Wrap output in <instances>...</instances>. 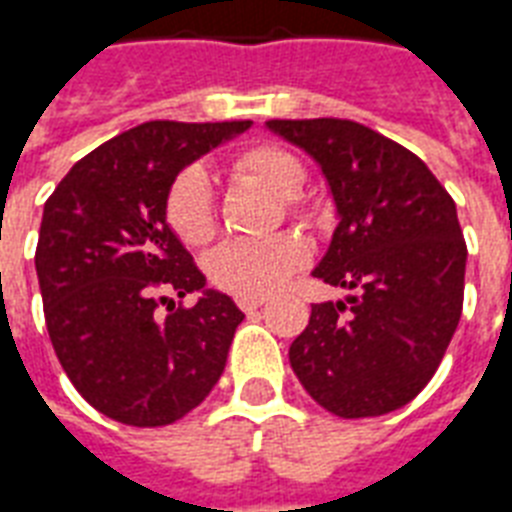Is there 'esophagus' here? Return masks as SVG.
Listing matches in <instances>:
<instances>
[{
	"mask_svg": "<svg viewBox=\"0 0 512 512\" xmlns=\"http://www.w3.org/2000/svg\"><path fill=\"white\" fill-rule=\"evenodd\" d=\"M261 304H264V299H237V307L243 312H248V315L259 310Z\"/></svg>",
	"mask_w": 512,
	"mask_h": 512,
	"instance_id": "34e87169",
	"label": "esophagus"
}]
</instances>
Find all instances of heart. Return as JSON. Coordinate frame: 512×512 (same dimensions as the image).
Wrapping results in <instances>:
<instances>
[{
	"label": "heart",
	"mask_w": 512,
	"mask_h": 512,
	"mask_svg": "<svg viewBox=\"0 0 512 512\" xmlns=\"http://www.w3.org/2000/svg\"><path fill=\"white\" fill-rule=\"evenodd\" d=\"M232 168L272 189L288 200L293 213H301L299 194L307 184V168L296 154L275 144L245 146L232 157ZM165 221L170 232L189 248L205 245L216 235V205L208 173L189 165L170 184L165 197ZM307 261V245L293 235L267 240H227L208 259L211 280L221 291L240 299H261L299 272Z\"/></svg>",
	"instance_id": "heart-1"
}]
</instances>
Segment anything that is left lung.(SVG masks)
Returning <instances> with one entry per match:
<instances>
[{
	"instance_id": "8db88e82",
	"label": "left lung",
	"mask_w": 512,
	"mask_h": 512,
	"mask_svg": "<svg viewBox=\"0 0 512 512\" xmlns=\"http://www.w3.org/2000/svg\"><path fill=\"white\" fill-rule=\"evenodd\" d=\"M315 157L339 227L312 275L355 296L312 304L293 374L342 419L406 406L441 366L465 299L467 245L451 194L392 138L352 120H269Z\"/></svg>"
}]
</instances>
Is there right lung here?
<instances>
[{
  "label": "right lung",
  "mask_w": 512,
  "mask_h": 512,
  "mask_svg": "<svg viewBox=\"0 0 512 512\" xmlns=\"http://www.w3.org/2000/svg\"><path fill=\"white\" fill-rule=\"evenodd\" d=\"M248 128L144 122L85 154L47 197L34 256L47 334L79 395L114 422L173 425L224 374L245 315L205 291L165 197L184 165ZM192 290L203 291L194 308L175 304Z\"/></svg>",
  "instance_id": "obj_1"
}]
</instances>
